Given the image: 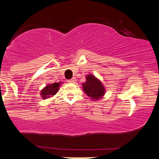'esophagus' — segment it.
Masks as SVG:
<instances>
[{"label": "esophagus", "instance_id": "34e87169", "mask_svg": "<svg viewBox=\"0 0 159 159\" xmlns=\"http://www.w3.org/2000/svg\"><path fill=\"white\" fill-rule=\"evenodd\" d=\"M68 83H75V81H76V78H71V79L68 80Z\"/></svg>", "mask_w": 159, "mask_h": 159}]
</instances>
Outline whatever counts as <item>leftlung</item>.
<instances>
[{
  "instance_id": "left-lung-1",
  "label": "left lung",
  "mask_w": 159,
  "mask_h": 159,
  "mask_svg": "<svg viewBox=\"0 0 159 159\" xmlns=\"http://www.w3.org/2000/svg\"><path fill=\"white\" fill-rule=\"evenodd\" d=\"M83 91L91 99L98 101L105 94V88L101 81L94 75L90 74L86 76V81L82 84Z\"/></svg>"
}]
</instances>
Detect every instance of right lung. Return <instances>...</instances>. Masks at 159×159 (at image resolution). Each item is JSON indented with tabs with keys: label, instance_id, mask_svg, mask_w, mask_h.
Instances as JSON below:
<instances>
[{
	"label": "right lung",
	"instance_id": "1",
	"mask_svg": "<svg viewBox=\"0 0 159 159\" xmlns=\"http://www.w3.org/2000/svg\"><path fill=\"white\" fill-rule=\"evenodd\" d=\"M60 84H61V82L53 83V84L46 85L40 92L41 98H43V99H46V98L52 97L58 91Z\"/></svg>",
	"mask_w": 159,
	"mask_h": 159
}]
</instances>
